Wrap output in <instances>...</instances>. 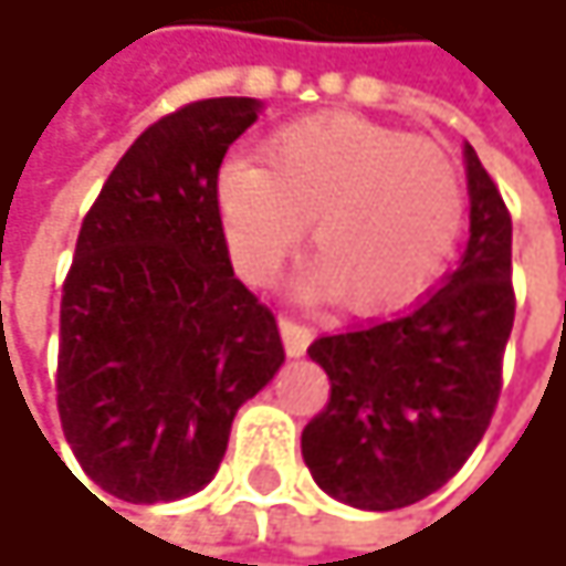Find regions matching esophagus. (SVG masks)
<instances>
[{
	"instance_id": "1",
	"label": "esophagus",
	"mask_w": 566,
	"mask_h": 566,
	"mask_svg": "<svg viewBox=\"0 0 566 566\" xmlns=\"http://www.w3.org/2000/svg\"><path fill=\"white\" fill-rule=\"evenodd\" d=\"M279 327H282V340L287 357H301V354L307 350V344H311V327H307L304 321L291 317V314H282V317H279Z\"/></svg>"
}]
</instances>
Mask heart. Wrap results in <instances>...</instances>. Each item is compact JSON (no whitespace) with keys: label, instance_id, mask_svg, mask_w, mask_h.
Instances as JSON below:
<instances>
[{"label":"heart","instance_id":"obj_1","mask_svg":"<svg viewBox=\"0 0 566 566\" xmlns=\"http://www.w3.org/2000/svg\"><path fill=\"white\" fill-rule=\"evenodd\" d=\"M216 206L239 272L272 279L311 222L314 291H344L357 311L409 304L452 259L465 192L455 164L432 144L327 114L279 130L265 164L232 157L216 176Z\"/></svg>","mask_w":566,"mask_h":566}]
</instances>
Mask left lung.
Listing matches in <instances>:
<instances>
[{"label": "left lung", "instance_id": "8db88e82", "mask_svg": "<svg viewBox=\"0 0 566 566\" xmlns=\"http://www.w3.org/2000/svg\"><path fill=\"white\" fill-rule=\"evenodd\" d=\"M465 172L472 235L442 287L399 317L307 347L331 399L304 426L301 455L344 505H416L465 465L495 416L514 324L511 212L472 147Z\"/></svg>", "mask_w": 566, "mask_h": 566}]
</instances>
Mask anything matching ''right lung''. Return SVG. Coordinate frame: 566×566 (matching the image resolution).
<instances>
[{"label":"right lung","instance_id":"right-lung-1","mask_svg":"<svg viewBox=\"0 0 566 566\" xmlns=\"http://www.w3.org/2000/svg\"><path fill=\"white\" fill-rule=\"evenodd\" d=\"M259 107L206 97L160 117L81 222L61 284L57 416L84 475L120 502L209 485L239 406L284 364L279 321L235 279L216 206L222 157Z\"/></svg>","mask_w":566,"mask_h":566}]
</instances>
